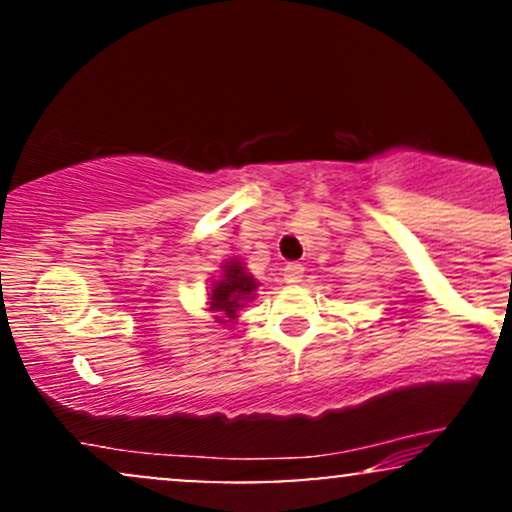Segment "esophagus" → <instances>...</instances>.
<instances>
[{
	"label": "esophagus",
	"mask_w": 512,
	"mask_h": 512,
	"mask_svg": "<svg viewBox=\"0 0 512 512\" xmlns=\"http://www.w3.org/2000/svg\"><path fill=\"white\" fill-rule=\"evenodd\" d=\"M303 264H298V262H289L284 267V281L286 284H298V281L303 279Z\"/></svg>",
	"instance_id": "obj_1"
}]
</instances>
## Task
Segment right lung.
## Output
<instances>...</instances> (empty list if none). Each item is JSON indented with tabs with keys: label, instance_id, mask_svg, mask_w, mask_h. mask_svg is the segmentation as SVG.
Returning <instances> with one entry per match:
<instances>
[{
	"label": "right lung",
	"instance_id": "add662e5",
	"mask_svg": "<svg viewBox=\"0 0 512 512\" xmlns=\"http://www.w3.org/2000/svg\"><path fill=\"white\" fill-rule=\"evenodd\" d=\"M257 286L260 281L248 272L243 260L238 257H228L221 264V272L211 281L207 293V310L214 317V322L228 327L238 320V313L250 301H255Z\"/></svg>",
	"mask_w": 512,
	"mask_h": 512
}]
</instances>
